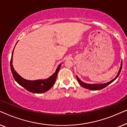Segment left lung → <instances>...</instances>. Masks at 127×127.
I'll list each match as a JSON object with an SVG mask.
<instances>
[{"label":"left lung","instance_id":"left-lung-1","mask_svg":"<svg viewBox=\"0 0 127 127\" xmlns=\"http://www.w3.org/2000/svg\"><path fill=\"white\" fill-rule=\"evenodd\" d=\"M121 69H122V61H121V62L119 72H118L116 77L114 78V79H113L112 80L109 81V82H107L106 83H103V84H87V83H85L84 82H83L82 81H81L79 79V78L77 76H76V78H77V80L78 82H79V84L85 88H87V89H88V90H101V89H103V88H105L106 87L108 86L109 84H110V83H112L113 81H114L116 79H117V78L118 77V76H119L120 73Z\"/></svg>","mask_w":127,"mask_h":127}]
</instances>
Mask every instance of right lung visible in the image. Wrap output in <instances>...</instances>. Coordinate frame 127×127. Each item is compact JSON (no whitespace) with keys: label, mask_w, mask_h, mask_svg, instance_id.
<instances>
[{"label":"right lung","mask_w":127,"mask_h":127,"mask_svg":"<svg viewBox=\"0 0 127 127\" xmlns=\"http://www.w3.org/2000/svg\"><path fill=\"white\" fill-rule=\"evenodd\" d=\"M13 51L14 50L12 53L11 61H10V67H11V73L13 74L14 79L21 86H22V87H24L27 91L31 92V93L37 94L45 93V92L48 91L53 86L55 80H56L57 74L60 70L62 64L58 65L55 72L48 79L44 80H28L24 79L21 76L19 75L14 69L13 64H12Z\"/></svg>","instance_id":"1"}]
</instances>
